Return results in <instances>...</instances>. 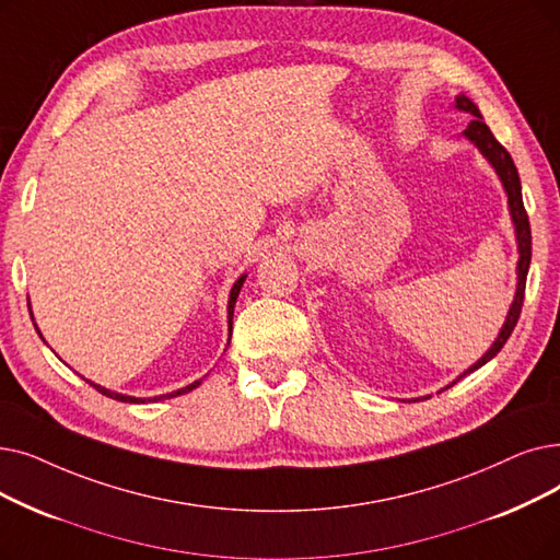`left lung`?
<instances>
[{
	"label": "left lung",
	"instance_id": "left-lung-1",
	"mask_svg": "<svg viewBox=\"0 0 560 560\" xmlns=\"http://www.w3.org/2000/svg\"><path fill=\"white\" fill-rule=\"evenodd\" d=\"M455 107L459 112H467L474 116L471 124L467 126V130L462 132L471 143H476V149L485 155L492 166L497 176L503 183V189L508 194V208H510V217H513V224H515V237H517V252H520V260H517V290H515V300L510 304V311L505 315V323L497 336V340L492 343V348L485 352L474 366H469L465 373H462L457 380H462L465 375L478 371L480 366H485L490 359H494L501 348L505 346V340L513 334L517 320H520V313H522V304H524V288H526V275H528V265H530V224H528V214L524 210V201H522V183H520V174H517V166L510 158V153L503 149V145L494 139V135L490 132V128L482 124V114L480 109L467 98V95H457L455 98ZM457 380H453L448 386H453ZM446 386V388H448ZM428 398V396H425ZM411 402H419V398H411Z\"/></svg>",
	"mask_w": 560,
	"mask_h": 560
}]
</instances>
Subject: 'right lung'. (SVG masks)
<instances>
[{
  "label": "right lung",
  "mask_w": 560,
  "mask_h": 560,
  "mask_svg": "<svg viewBox=\"0 0 560 560\" xmlns=\"http://www.w3.org/2000/svg\"><path fill=\"white\" fill-rule=\"evenodd\" d=\"M245 279H247V275H242L235 283H233V288H231V295H229V331L233 329V308H235V300H237V295H240V288H242V283H245ZM40 334V331H38ZM95 392H101L103 396H107V398H112V400H120V402H145V398H135V396H124V394H116V392H109V388H105V386H101V384H93L91 380H86ZM201 384V380H197V382H191V384H187V386H183V388H178V392H172V394H166V396H155V398H149V400H164V398H174V396H180V394H187V392H191V388H197Z\"/></svg>",
  "instance_id": "add662e5"
}]
</instances>
